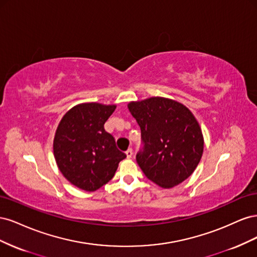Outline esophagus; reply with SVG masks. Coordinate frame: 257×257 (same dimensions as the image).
<instances>
[{
  "label": "esophagus",
  "mask_w": 257,
  "mask_h": 257,
  "mask_svg": "<svg viewBox=\"0 0 257 257\" xmlns=\"http://www.w3.org/2000/svg\"><path fill=\"white\" fill-rule=\"evenodd\" d=\"M125 154H126L127 159H131V158H132V155H133V150H132L131 148H130V149H127V150L125 151Z\"/></svg>",
  "instance_id": "esophagus-1"
}]
</instances>
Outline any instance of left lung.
Instances as JSON below:
<instances>
[{
    "instance_id": "8db88e82",
    "label": "left lung",
    "mask_w": 257,
    "mask_h": 257,
    "mask_svg": "<svg viewBox=\"0 0 257 257\" xmlns=\"http://www.w3.org/2000/svg\"><path fill=\"white\" fill-rule=\"evenodd\" d=\"M128 110L142 131L136 161L149 180L164 189L188 179L201 159L204 137L184 105L165 97L131 102Z\"/></svg>"
}]
</instances>
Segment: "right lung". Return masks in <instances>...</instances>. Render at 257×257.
Here are the masks:
<instances>
[{
	"label": "right lung",
	"mask_w": 257,
	"mask_h": 257,
	"mask_svg": "<svg viewBox=\"0 0 257 257\" xmlns=\"http://www.w3.org/2000/svg\"><path fill=\"white\" fill-rule=\"evenodd\" d=\"M114 109L115 105L79 104L59 123L53 139L54 159L62 175L77 188L88 192L102 188L126 158L104 128Z\"/></svg>",
	"instance_id": "right-lung-1"
}]
</instances>
